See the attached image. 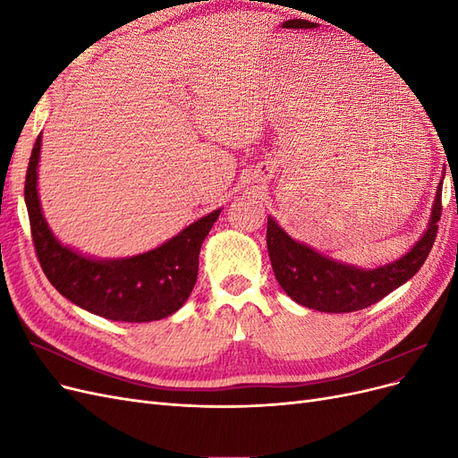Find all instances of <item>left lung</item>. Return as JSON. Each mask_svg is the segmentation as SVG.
Wrapping results in <instances>:
<instances>
[{
  "label": "left lung",
  "instance_id": "1",
  "mask_svg": "<svg viewBox=\"0 0 458 458\" xmlns=\"http://www.w3.org/2000/svg\"><path fill=\"white\" fill-rule=\"evenodd\" d=\"M441 187L439 183L429 227L412 250L394 263L369 271L317 254L310 246L290 239L267 217V250L276 281L294 301L317 311L350 313L380 301L424 266L437 234Z\"/></svg>",
  "mask_w": 458,
  "mask_h": 458
}]
</instances>
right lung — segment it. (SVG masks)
<instances>
[{
	"instance_id": "right-lung-1",
	"label": "right lung",
	"mask_w": 458,
	"mask_h": 458,
	"mask_svg": "<svg viewBox=\"0 0 458 458\" xmlns=\"http://www.w3.org/2000/svg\"><path fill=\"white\" fill-rule=\"evenodd\" d=\"M41 135L34 143L24 182L34 250L59 293L81 310L110 321L148 323L175 313L187 301L199 275L200 246L221 210L183 229L162 246L126 259L97 261L80 256L53 237L38 200Z\"/></svg>"
}]
</instances>
